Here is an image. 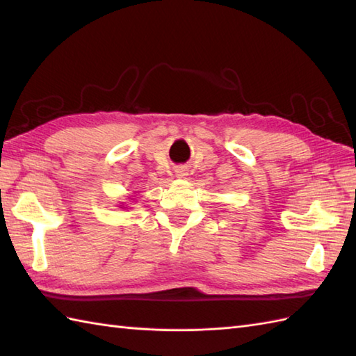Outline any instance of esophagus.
<instances>
[{
	"instance_id": "esophagus-1",
	"label": "esophagus",
	"mask_w": 356,
	"mask_h": 356,
	"mask_svg": "<svg viewBox=\"0 0 356 356\" xmlns=\"http://www.w3.org/2000/svg\"><path fill=\"white\" fill-rule=\"evenodd\" d=\"M176 176H179V177L186 176V168H185V166H180V168L176 170Z\"/></svg>"
}]
</instances>
